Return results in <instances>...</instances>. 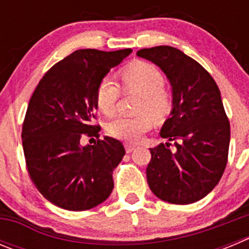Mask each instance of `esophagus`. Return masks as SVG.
<instances>
[{
  "label": "esophagus",
  "instance_id": "34e87169",
  "mask_svg": "<svg viewBox=\"0 0 249 249\" xmlns=\"http://www.w3.org/2000/svg\"><path fill=\"white\" fill-rule=\"evenodd\" d=\"M135 144H131V143H124V148H126L127 153H131L133 149H135Z\"/></svg>",
  "mask_w": 249,
  "mask_h": 249
}]
</instances>
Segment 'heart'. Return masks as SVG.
I'll use <instances>...</instances> for the list:
<instances>
[{
	"label": "heart",
	"mask_w": 249,
	"mask_h": 249,
	"mask_svg": "<svg viewBox=\"0 0 249 249\" xmlns=\"http://www.w3.org/2000/svg\"><path fill=\"white\" fill-rule=\"evenodd\" d=\"M164 74L153 63L137 61L121 71L123 91L138 94L136 116H122L112 121L107 133L117 140L135 143L153 126V116L164 117L172 107V93L164 87ZM120 87L109 76L103 77L96 89V105L106 116L116 112Z\"/></svg>",
	"instance_id": "b5f03b06"
}]
</instances>
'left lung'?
<instances>
[{"instance_id": "obj_1", "label": "left lung", "mask_w": 249, "mask_h": 249, "mask_svg": "<svg viewBox=\"0 0 249 249\" xmlns=\"http://www.w3.org/2000/svg\"><path fill=\"white\" fill-rule=\"evenodd\" d=\"M137 56L166 73L173 109L160 135L175 141L151 149L147 182L162 201L190 204L218 184L227 166L231 127L218 86L197 61L171 46L142 48Z\"/></svg>"}]
</instances>
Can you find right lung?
<instances>
[{"label": "right lung", "instance_id": "right-lung-1", "mask_svg": "<svg viewBox=\"0 0 249 249\" xmlns=\"http://www.w3.org/2000/svg\"><path fill=\"white\" fill-rule=\"evenodd\" d=\"M132 52L78 50L48 70L31 96L22 146L31 181L46 199L68 211L91 210L113 190V169L126 153L118 140L100 137L96 89L109 70Z\"/></svg>", "mask_w": 249, "mask_h": 249}]
</instances>
